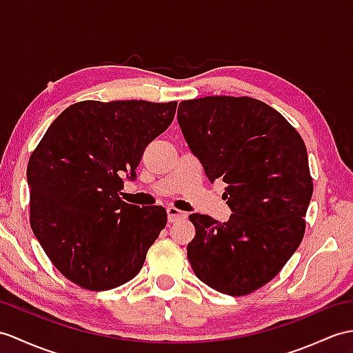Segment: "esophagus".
Wrapping results in <instances>:
<instances>
[{
  "label": "esophagus",
  "mask_w": 353,
  "mask_h": 353,
  "mask_svg": "<svg viewBox=\"0 0 353 353\" xmlns=\"http://www.w3.org/2000/svg\"><path fill=\"white\" fill-rule=\"evenodd\" d=\"M167 215H168V221L170 223H176V221H180V219H185L186 218V214L182 210H179L176 208H168L167 209Z\"/></svg>",
  "instance_id": "esophagus-1"
}]
</instances>
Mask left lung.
<instances>
[{"label": "left lung", "mask_w": 353, "mask_h": 353, "mask_svg": "<svg viewBox=\"0 0 353 353\" xmlns=\"http://www.w3.org/2000/svg\"><path fill=\"white\" fill-rule=\"evenodd\" d=\"M177 121L208 179L227 183L233 212L223 224L190 215L188 259L209 288L248 294L280 272L304 237L313 195L305 144L280 112L247 96L183 101Z\"/></svg>", "instance_id": "1"}]
</instances>
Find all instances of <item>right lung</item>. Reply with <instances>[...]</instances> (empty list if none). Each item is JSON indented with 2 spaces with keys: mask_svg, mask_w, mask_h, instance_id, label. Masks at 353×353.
Here are the masks:
<instances>
[{
  "mask_svg": "<svg viewBox=\"0 0 353 353\" xmlns=\"http://www.w3.org/2000/svg\"><path fill=\"white\" fill-rule=\"evenodd\" d=\"M177 102L84 101L48 128L27 168L30 224L52 265L87 290H110L141 270L167 224L162 206L120 199L144 149L174 119Z\"/></svg>",
  "mask_w": 353,
  "mask_h": 353,
  "instance_id": "add662e5",
  "label": "right lung"
}]
</instances>
